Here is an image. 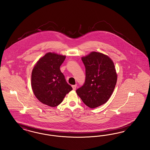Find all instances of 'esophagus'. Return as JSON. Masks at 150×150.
Wrapping results in <instances>:
<instances>
[{
  "instance_id": "esophagus-1",
  "label": "esophagus",
  "mask_w": 150,
  "mask_h": 150,
  "mask_svg": "<svg viewBox=\"0 0 150 150\" xmlns=\"http://www.w3.org/2000/svg\"><path fill=\"white\" fill-rule=\"evenodd\" d=\"M72 87L74 91V90H76V87H77V85H76V84H75V85H73Z\"/></svg>"
}]
</instances>
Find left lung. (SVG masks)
<instances>
[{
	"instance_id": "obj_1",
	"label": "left lung",
	"mask_w": 150,
	"mask_h": 150,
	"mask_svg": "<svg viewBox=\"0 0 150 150\" xmlns=\"http://www.w3.org/2000/svg\"><path fill=\"white\" fill-rule=\"evenodd\" d=\"M81 59L86 68V81L76 93L86 105L94 108L109 100L116 84L117 74L113 62L105 54L92 52Z\"/></svg>"
}]
</instances>
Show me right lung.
Wrapping results in <instances>:
<instances>
[{"label": "right lung", "mask_w": 150, "mask_h": 150, "mask_svg": "<svg viewBox=\"0 0 150 150\" xmlns=\"http://www.w3.org/2000/svg\"><path fill=\"white\" fill-rule=\"evenodd\" d=\"M66 57L54 52H48L34 66L31 76L32 88L36 98L43 104L56 107L72 90L60 70Z\"/></svg>", "instance_id": "right-lung-1"}]
</instances>
